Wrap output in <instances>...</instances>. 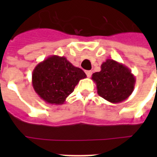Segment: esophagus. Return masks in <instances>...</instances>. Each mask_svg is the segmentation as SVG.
<instances>
[{"label": "esophagus", "mask_w": 157, "mask_h": 157, "mask_svg": "<svg viewBox=\"0 0 157 157\" xmlns=\"http://www.w3.org/2000/svg\"><path fill=\"white\" fill-rule=\"evenodd\" d=\"M86 76H87V77H89V78H90V77L92 76V71H86Z\"/></svg>", "instance_id": "esophagus-1"}]
</instances>
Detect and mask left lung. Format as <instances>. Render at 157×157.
<instances>
[{
    "instance_id": "obj_1",
    "label": "left lung",
    "mask_w": 157,
    "mask_h": 157,
    "mask_svg": "<svg viewBox=\"0 0 157 157\" xmlns=\"http://www.w3.org/2000/svg\"><path fill=\"white\" fill-rule=\"evenodd\" d=\"M99 96L112 103H121L134 91L135 76L129 67L113 59H107L101 71L92 75Z\"/></svg>"
}]
</instances>
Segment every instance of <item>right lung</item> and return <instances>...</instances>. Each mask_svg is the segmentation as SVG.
<instances>
[{"label":"right lung","mask_w":157,"mask_h":157,"mask_svg":"<svg viewBox=\"0 0 157 157\" xmlns=\"http://www.w3.org/2000/svg\"><path fill=\"white\" fill-rule=\"evenodd\" d=\"M32 77L33 89L42 100L62 105L86 75L65 57L51 55L36 66Z\"/></svg>","instance_id":"obj_1"}]
</instances>
